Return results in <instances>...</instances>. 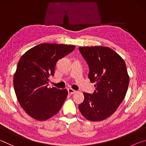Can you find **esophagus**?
Returning a JSON list of instances; mask_svg holds the SVG:
<instances>
[{"mask_svg":"<svg viewBox=\"0 0 146 146\" xmlns=\"http://www.w3.org/2000/svg\"><path fill=\"white\" fill-rule=\"evenodd\" d=\"M68 93L70 94V95H73V94L76 93V91L73 90V89H71V88L68 89Z\"/></svg>","mask_w":146,"mask_h":146,"instance_id":"obj_1","label":"esophagus"}]
</instances>
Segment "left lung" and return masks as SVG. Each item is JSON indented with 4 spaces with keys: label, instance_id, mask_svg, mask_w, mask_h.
<instances>
[{
    "label": "left lung",
    "instance_id": "8db88e82",
    "mask_svg": "<svg viewBox=\"0 0 146 146\" xmlns=\"http://www.w3.org/2000/svg\"><path fill=\"white\" fill-rule=\"evenodd\" d=\"M88 64L91 82H95L93 94L84 93V100L78 105L81 114L93 122L105 120L114 113L124 99L129 76L123 59L104 46L78 48Z\"/></svg>",
    "mask_w": 146,
    "mask_h": 146
}]
</instances>
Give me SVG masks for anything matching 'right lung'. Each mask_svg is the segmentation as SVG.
Masks as SVG:
<instances>
[{
    "instance_id": "right-lung-1",
    "label": "right lung",
    "mask_w": 146,
    "mask_h": 146,
    "mask_svg": "<svg viewBox=\"0 0 146 146\" xmlns=\"http://www.w3.org/2000/svg\"><path fill=\"white\" fill-rule=\"evenodd\" d=\"M75 48L74 45L42 43L20 58L14 73L15 92L21 107L34 119L48 120L62 106L68 90L48 88L49 77L54 75L58 60Z\"/></svg>"
}]
</instances>
